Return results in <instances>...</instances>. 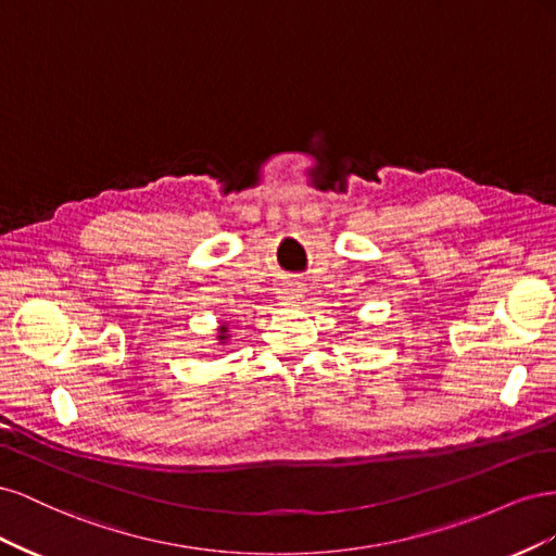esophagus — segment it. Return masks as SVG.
Masks as SVG:
<instances>
[{
  "instance_id": "esophagus-1",
  "label": "esophagus",
  "mask_w": 556,
  "mask_h": 556,
  "mask_svg": "<svg viewBox=\"0 0 556 556\" xmlns=\"http://www.w3.org/2000/svg\"><path fill=\"white\" fill-rule=\"evenodd\" d=\"M278 299L282 301V304L296 306V304H301V299H304V290H301L299 282L285 280V282L280 285V290H278Z\"/></svg>"
}]
</instances>
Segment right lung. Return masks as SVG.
Segmentation results:
<instances>
[{"instance_id":"add662e5","label":"right lung","mask_w":556,"mask_h":556,"mask_svg":"<svg viewBox=\"0 0 556 556\" xmlns=\"http://www.w3.org/2000/svg\"><path fill=\"white\" fill-rule=\"evenodd\" d=\"M217 341H220L223 345H227V341H229V327H227V323H223L220 327H217Z\"/></svg>"}]
</instances>
